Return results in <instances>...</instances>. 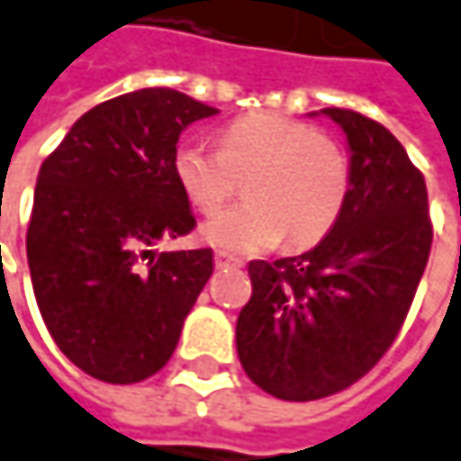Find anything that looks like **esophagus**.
I'll list each match as a JSON object with an SVG mask.
<instances>
[{
    "mask_svg": "<svg viewBox=\"0 0 461 461\" xmlns=\"http://www.w3.org/2000/svg\"><path fill=\"white\" fill-rule=\"evenodd\" d=\"M216 267H219V269H224V267H242V261H240L237 256H231V253L219 250V253H216Z\"/></svg>",
    "mask_w": 461,
    "mask_h": 461,
    "instance_id": "esophagus-1",
    "label": "esophagus"
}]
</instances>
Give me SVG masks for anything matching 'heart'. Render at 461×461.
Masks as SVG:
<instances>
[{
  "label": "heart",
  "mask_w": 461,
  "mask_h": 461,
  "mask_svg": "<svg viewBox=\"0 0 461 461\" xmlns=\"http://www.w3.org/2000/svg\"><path fill=\"white\" fill-rule=\"evenodd\" d=\"M173 176L186 200L219 211L248 178V203L208 219L203 237L224 253H261L285 240L302 250L321 242L339 221L349 194V162L341 146L318 128L256 112L221 133V149L200 139L173 151Z\"/></svg>",
  "instance_id": "b5f03b06"
}]
</instances>
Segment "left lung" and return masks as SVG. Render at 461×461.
<instances>
[{
  "label": "left lung",
  "instance_id": "obj_1",
  "mask_svg": "<svg viewBox=\"0 0 461 461\" xmlns=\"http://www.w3.org/2000/svg\"><path fill=\"white\" fill-rule=\"evenodd\" d=\"M349 143V194L333 230L291 258L250 261L237 355L264 393L318 401L366 376L395 341L424 275V176L384 125L322 109Z\"/></svg>",
  "mask_w": 461,
  "mask_h": 461
}]
</instances>
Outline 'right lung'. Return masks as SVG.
<instances>
[{"label": "right lung", "instance_id": "obj_1", "mask_svg": "<svg viewBox=\"0 0 461 461\" xmlns=\"http://www.w3.org/2000/svg\"><path fill=\"white\" fill-rule=\"evenodd\" d=\"M213 114L170 87L125 93L82 114L40 167L26 231L34 296L58 349L101 382L157 374L213 275L211 248L151 250L197 224L173 151Z\"/></svg>", "mask_w": 461, "mask_h": 461}]
</instances>
